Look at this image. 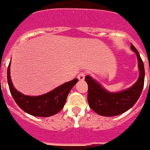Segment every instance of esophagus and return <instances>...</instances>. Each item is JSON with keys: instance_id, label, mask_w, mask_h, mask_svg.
Instances as JSON below:
<instances>
[{"instance_id": "esophagus-1", "label": "esophagus", "mask_w": 150, "mask_h": 150, "mask_svg": "<svg viewBox=\"0 0 150 150\" xmlns=\"http://www.w3.org/2000/svg\"><path fill=\"white\" fill-rule=\"evenodd\" d=\"M85 76H86V74H85L84 72H81L78 74L77 78L79 79V80H84Z\"/></svg>"}]
</instances>
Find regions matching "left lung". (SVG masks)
<instances>
[{
	"mask_svg": "<svg viewBox=\"0 0 150 150\" xmlns=\"http://www.w3.org/2000/svg\"><path fill=\"white\" fill-rule=\"evenodd\" d=\"M131 48L137 55L140 71L138 79L132 87L120 92L112 93L104 89L90 76L85 77L88 84V105L91 110L100 116H114L122 114L132 108L140 98L144 88L145 70L144 62L137 49L133 44Z\"/></svg>",
	"mask_w": 150,
	"mask_h": 150,
	"instance_id": "1",
	"label": "left lung"
}]
</instances>
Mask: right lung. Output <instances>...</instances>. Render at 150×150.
<instances>
[{
  "mask_svg": "<svg viewBox=\"0 0 150 150\" xmlns=\"http://www.w3.org/2000/svg\"><path fill=\"white\" fill-rule=\"evenodd\" d=\"M10 63L9 64L7 69V81L13 99L22 110L34 116L49 117L62 110L69 92L78 82L77 79H74L44 95L40 96H28L23 95L14 88L10 78Z\"/></svg>",
  "mask_w": 150,
  "mask_h": 150,
  "instance_id": "right-lung-1",
  "label": "right lung"
}]
</instances>
